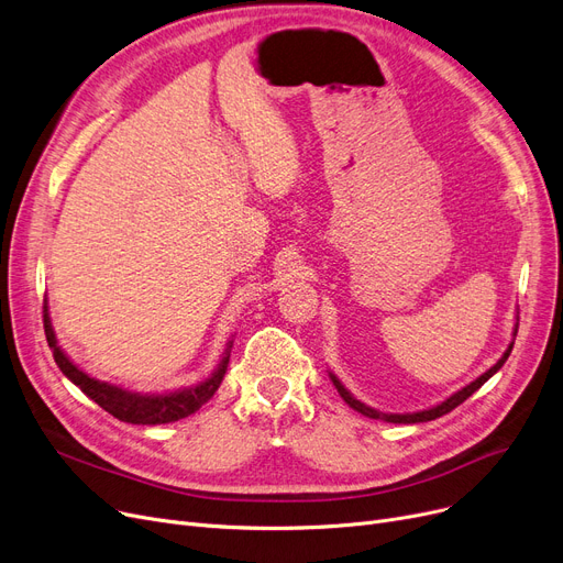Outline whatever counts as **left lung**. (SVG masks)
I'll list each match as a JSON object with an SVG mask.
<instances>
[{
    "label": "left lung",
    "instance_id": "8db88e82",
    "mask_svg": "<svg viewBox=\"0 0 563 563\" xmlns=\"http://www.w3.org/2000/svg\"><path fill=\"white\" fill-rule=\"evenodd\" d=\"M516 333H518V329H516ZM510 350H512V342L508 345V350L504 352V356L493 365L490 371H485L478 379H474L472 384H467L464 388H460L457 394H453L451 398H446L442 405H437V407H430V409H423V411H413V413H384V411H377V409H373V407H368V405H363V402H358L350 390L340 384V379L333 375V373H329L331 375V382H333V386L338 388V394H340V398L345 400L352 409H356L358 413H363V417H368V419H382V421H386V423H426V421H434V419H439V417H444V413H449L451 409H455L457 405H462L464 400H467L472 394H476V390L490 379L501 365L506 363V358L510 356Z\"/></svg>",
    "mask_w": 563,
    "mask_h": 563
}]
</instances>
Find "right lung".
I'll return each mask as SVG.
<instances>
[{"mask_svg":"<svg viewBox=\"0 0 563 563\" xmlns=\"http://www.w3.org/2000/svg\"><path fill=\"white\" fill-rule=\"evenodd\" d=\"M43 329H45V340L53 350L55 363L59 365V371L76 384L85 396H89L96 405L103 407L108 413H112L114 419L124 421V423H135V426H158V423H173L179 419L190 417V413L198 411L207 400L221 386L228 363H230V352H232V340L228 342V350L218 363L216 373L200 382L198 386L181 388L175 390V394H161V396H146V394H133V390H126L121 386L99 382L82 373L76 363H73L62 347L57 345V338L51 324V314H47V303H43Z\"/></svg>","mask_w":563,"mask_h":563,"instance_id":"1","label":"right lung"}]
</instances>
